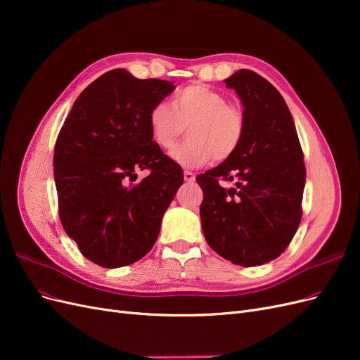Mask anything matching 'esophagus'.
<instances>
[{
	"label": "esophagus",
	"instance_id": "34e87169",
	"mask_svg": "<svg viewBox=\"0 0 360 360\" xmlns=\"http://www.w3.org/2000/svg\"><path fill=\"white\" fill-rule=\"evenodd\" d=\"M183 177H184V180H186L188 183H193L195 181V174L191 172V171H184L183 172Z\"/></svg>",
	"mask_w": 360,
	"mask_h": 360
}]
</instances>
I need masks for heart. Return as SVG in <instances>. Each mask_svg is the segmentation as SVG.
<instances>
[{"label": "heart", "mask_w": 360, "mask_h": 360, "mask_svg": "<svg viewBox=\"0 0 360 360\" xmlns=\"http://www.w3.org/2000/svg\"><path fill=\"white\" fill-rule=\"evenodd\" d=\"M188 127V141L171 155L184 168H198L213 159H230L245 136V115L226 97L201 84L181 89L171 102H159L148 112L153 143L163 151L176 148Z\"/></svg>", "instance_id": "1"}]
</instances>
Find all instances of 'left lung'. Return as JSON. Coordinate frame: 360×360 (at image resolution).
Here are the masks:
<instances>
[{"instance_id": "1", "label": "left lung", "mask_w": 360, "mask_h": 360, "mask_svg": "<svg viewBox=\"0 0 360 360\" xmlns=\"http://www.w3.org/2000/svg\"><path fill=\"white\" fill-rule=\"evenodd\" d=\"M225 84L242 101L245 136L236 155L197 177L202 233L225 259L261 266L284 252L299 228L303 151L284 97L267 79L242 69ZM221 178L236 186L221 187Z\"/></svg>"}]
</instances>
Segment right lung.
<instances>
[{
    "label": "right lung",
    "instance_id": "1",
    "mask_svg": "<svg viewBox=\"0 0 360 360\" xmlns=\"http://www.w3.org/2000/svg\"><path fill=\"white\" fill-rule=\"evenodd\" d=\"M176 89L106 72L75 101L53 150V179L64 231L94 264L117 269L153 248L183 171L153 143L148 112ZM150 174L126 185L138 169ZM135 181V180H134Z\"/></svg>",
    "mask_w": 360,
    "mask_h": 360
}]
</instances>
